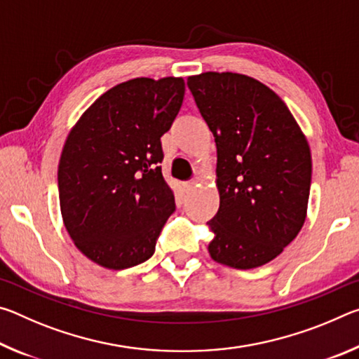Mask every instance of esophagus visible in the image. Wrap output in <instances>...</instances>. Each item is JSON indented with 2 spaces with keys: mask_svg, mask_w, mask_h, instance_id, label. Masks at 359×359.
Here are the masks:
<instances>
[{
  "mask_svg": "<svg viewBox=\"0 0 359 359\" xmlns=\"http://www.w3.org/2000/svg\"><path fill=\"white\" fill-rule=\"evenodd\" d=\"M194 185H196V182H194V180H188V182H185V184H184V190H185L187 193H190V191L194 190Z\"/></svg>",
  "mask_w": 359,
  "mask_h": 359,
  "instance_id": "1",
  "label": "esophagus"
}]
</instances>
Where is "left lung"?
I'll return each mask as SVG.
<instances>
[{
    "label": "left lung",
    "instance_id": "obj_1",
    "mask_svg": "<svg viewBox=\"0 0 359 359\" xmlns=\"http://www.w3.org/2000/svg\"><path fill=\"white\" fill-rule=\"evenodd\" d=\"M217 145L220 208L208 223L209 255L234 269H253L283 252L307 217L311 147L276 92L238 72L187 79Z\"/></svg>",
    "mask_w": 359,
    "mask_h": 359
}]
</instances>
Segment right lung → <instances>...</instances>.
Segmentation results:
<instances>
[{"label": "right lung", "instance_id": "obj_1", "mask_svg": "<svg viewBox=\"0 0 359 359\" xmlns=\"http://www.w3.org/2000/svg\"><path fill=\"white\" fill-rule=\"evenodd\" d=\"M185 95L182 77H137L102 93L72 126L58 163L65 228L85 257L106 269L149 259L175 209L160 137Z\"/></svg>", "mask_w": 359, "mask_h": 359}]
</instances>
